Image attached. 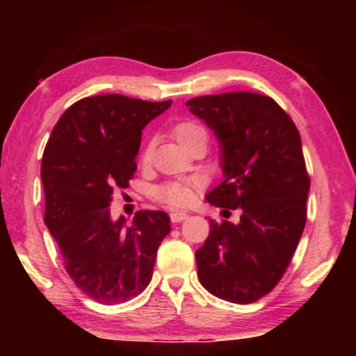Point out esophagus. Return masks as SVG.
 <instances>
[{"mask_svg":"<svg viewBox=\"0 0 356 356\" xmlns=\"http://www.w3.org/2000/svg\"><path fill=\"white\" fill-rule=\"evenodd\" d=\"M170 216H171V221L172 222H180V221H184V220L188 218V215H186L185 212H171Z\"/></svg>","mask_w":356,"mask_h":356,"instance_id":"esophagus-1","label":"esophagus"}]
</instances>
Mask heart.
I'll return each instance as SVG.
<instances>
[{
	"label": "heart",
	"mask_w": 356,
	"mask_h": 356,
	"mask_svg": "<svg viewBox=\"0 0 356 356\" xmlns=\"http://www.w3.org/2000/svg\"><path fill=\"white\" fill-rule=\"evenodd\" d=\"M174 136L177 138V141L185 147L193 138L200 134H206L200 124L191 122V120H185V122H179L174 127ZM150 159V147H146L143 152V161L146 163ZM155 197L161 202L168 204L171 207H184L186 204H190L193 200V186L185 182H166L161 184L155 188Z\"/></svg>",
	"instance_id": "b5f03b06"
}]
</instances>
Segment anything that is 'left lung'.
I'll list each match as a JSON object with an SVG mask.
<instances>
[{
	"mask_svg": "<svg viewBox=\"0 0 356 356\" xmlns=\"http://www.w3.org/2000/svg\"><path fill=\"white\" fill-rule=\"evenodd\" d=\"M186 106L221 147L222 182L206 200L240 210L236 225L210 220L209 237L196 251L197 278L221 300L254 303L286 273L306 225L309 176L300 134L268 95H202Z\"/></svg>",
	"mask_w": 356,
	"mask_h": 356,
	"instance_id": "8db88e82",
	"label": "left lung"
}]
</instances>
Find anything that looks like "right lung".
Returning a JSON list of instances; mask_svg holds the SVG:
<instances>
[{"instance_id":"add662e5","label":"right lung","mask_w":356,"mask_h":356,"mask_svg":"<svg viewBox=\"0 0 356 356\" xmlns=\"http://www.w3.org/2000/svg\"><path fill=\"white\" fill-rule=\"evenodd\" d=\"M171 104L84 97L59 118L42 155L45 225L72 281L102 305L125 303L149 286L156 250L171 231L161 210H140L125 226L108 209L113 188H127L136 171L143 129Z\"/></svg>"}]
</instances>
